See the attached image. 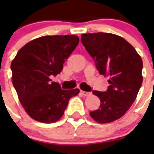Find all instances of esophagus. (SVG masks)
<instances>
[{
  "label": "esophagus",
  "mask_w": 154,
  "mask_h": 154,
  "mask_svg": "<svg viewBox=\"0 0 154 154\" xmlns=\"http://www.w3.org/2000/svg\"><path fill=\"white\" fill-rule=\"evenodd\" d=\"M80 92L82 93V95H83L84 97H89L91 95V92H87V91H81Z\"/></svg>",
  "instance_id": "esophagus-1"
}]
</instances>
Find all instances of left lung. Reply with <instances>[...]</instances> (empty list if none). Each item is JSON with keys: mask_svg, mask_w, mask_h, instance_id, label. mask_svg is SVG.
Returning a JSON list of instances; mask_svg holds the SVG:
<instances>
[{"mask_svg": "<svg viewBox=\"0 0 154 154\" xmlns=\"http://www.w3.org/2000/svg\"><path fill=\"white\" fill-rule=\"evenodd\" d=\"M81 40L100 74L110 76L106 91H92L99 97L100 106L90 116L100 124L115 121L135 100L143 82L142 59L131 44L113 34H83Z\"/></svg>", "mask_w": 154, "mask_h": 154, "instance_id": "8db88e82", "label": "left lung"}]
</instances>
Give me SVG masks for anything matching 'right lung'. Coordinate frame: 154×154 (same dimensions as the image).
<instances>
[{
  "label": "right lung",
  "mask_w": 154,
  "mask_h": 154,
  "mask_svg": "<svg viewBox=\"0 0 154 154\" xmlns=\"http://www.w3.org/2000/svg\"><path fill=\"white\" fill-rule=\"evenodd\" d=\"M79 43L76 35H46L22 47L12 61V83L19 100L32 119L54 123L63 116L68 101L79 89L63 90L50 76L61 72Z\"/></svg>",
  "instance_id": "add662e5"
}]
</instances>
